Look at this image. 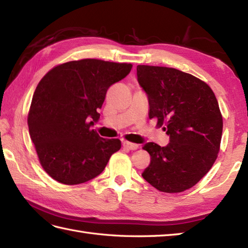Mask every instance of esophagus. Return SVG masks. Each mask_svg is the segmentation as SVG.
<instances>
[{
  "label": "esophagus",
  "mask_w": 248,
  "mask_h": 248,
  "mask_svg": "<svg viewBox=\"0 0 248 248\" xmlns=\"http://www.w3.org/2000/svg\"><path fill=\"white\" fill-rule=\"evenodd\" d=\"M124 148H127V149H129V150H136V149H139V145H136V144H134V143H130V141H124Z\"/></svg>",
  "instance_id": "obj_1"
}]
</instances>
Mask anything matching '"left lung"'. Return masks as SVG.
I'll return each mask as SVG.
<instances>
[{"label":"left lung","instance_id":"left-lung-1","mask_svg":"<svg viewBox=\"0 0 248 248\" xmlns=\"http://www.w3.org/2000/svg\"><path fill=\"white\" fill-rule=\"evenodd\" d=\"M140 86L148 98L149 118L165 124L170 143H147L151 156L141 176L165 193H180L194 186L217 157L223 118L215 94L207 84L175 68L136 67Z\"/></svg>","mask_w":248,"mask_h":248}]
</instances>
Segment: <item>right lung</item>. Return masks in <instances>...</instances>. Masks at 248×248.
<instances>
[{"label": "right lung", "instance_id": "1", "mask_svg": "<svg viewBox=\"0 0 248 248\" xmlns=\"http://www.w3.org/2000/svg\"><path fill=\"white\" fill-rule=\"evenodd\" d=\"M132 65L87 59L54 67L36 87L28 117L41 166L61 183L87 182L103 171L121 143L100 138L99 121L108 89Z\"/></svg>", "mask_w": 248, "mask_h": 248}]
</instances>
